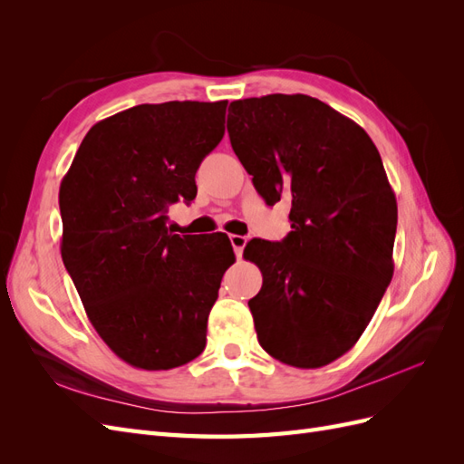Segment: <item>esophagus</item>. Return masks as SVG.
Here are the masks:
<instances>
[{
  "label": "esophagus",
  "instance_id": "1",
  "mask_svg": "<svg viewBox=\"0 0 464 464\" xmlns=\"http://www.w3.org/2000/svg\"><path fill=\"white\" fill-rule=\"evenodd\" d=\"M230 244H232V247H234L236 257H242L244 247H246V244H247V237H246V236L232 234V236H230Z\"/></svg>",
  "mask_w": 464,
  "mask_h": 464
}]
</instances>
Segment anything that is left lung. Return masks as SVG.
I'll return each mask as SVG.
<instances>
[{
	"label": "left lung",
	"mask_w": 464,
	"mask_h": 464,
	"mask_svg": "<svg viewBox=\"0 0 464 464\" xmlns=\"http://www.w3.org/2000/svg\"><path fill=\"white\" fill-rule=\"evenodd\" d=\"M230 108V143L257 193L292 205L283 242L244 249L263 275L247 302L257 341L288 366H327L358 343L395 269L397 199L382 157L356 121L307 94Z\"/></svg>",
	"instance_id": "left-lung-1"
}]
</instances>
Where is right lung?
<instances>
[{
	"label": "right lung",
	"mask_w": 464,
	"mask_h": 464,
	"mask_svg": "<svg viewBox=\"0 0 464 464\" xmlns=\"http://www.w3.org/2000/svg\"><path fill=\"white\" fill-rule=\"evenodd\" d=\"M228 101L139 104L94 123L60 186L62 259L101 339L133 368L198 358L224 271L227 234L178 236L168 207L224 135Z\"/></svg>",
	"instance_id": "obj_1"
}]
</instances>
